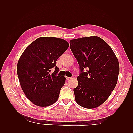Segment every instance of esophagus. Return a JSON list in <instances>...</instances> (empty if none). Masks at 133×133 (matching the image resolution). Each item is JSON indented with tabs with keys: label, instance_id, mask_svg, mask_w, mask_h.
<instances>
[{
	"label": "esophagus",
	"instance_id": "obj_1",
	"mask_svg": "<svg viewBox=\"0 0 133 133\" xmlns=\"http://www.w3.org/2000/svg\"><path fill=\"white\" fill-rule=\"evenodd\" d=\"M66 80H69L71 79V78H70V77H68V76H66Z\"/></svg>",
	"mask_w": 133,
	"mask_h": 133
}]
</instances>
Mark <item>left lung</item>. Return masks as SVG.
Here are the masks:
<instances>
[{"label":"left lung","instance_id":"left-lung-1","mask_svg":"<svg viewBox=\"0 0 133 133\" xmlns=\"http://www.w3.org/2000/svg\"><path fill=\"white\" fill-rule=\"evenodd\" d=\"M70 46L80 70L78 87L74 89L75 101L85 108L98 107L117 83L118 59L111 47L96 36L72 39Z\"/></svg>","mask_w":133,"mask_h":133}]
</instances>
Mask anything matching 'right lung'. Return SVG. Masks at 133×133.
Instances as JSON below:
<instances>
[{
	"mask_svg": "<svg viewBox=\"0 0 133 133\" xmlns=\"http://www.w3.org/2000/svg\"><path fill=\"white\" fill-rule=\"evenodd\" d=\"M69 44L63 39L41 37L28 45L17 64L20 84L26 98L35 105L45 107L57 101L65 83V76H57V60ZM55 67V73H49Z\"/></svg>",
	"mask_w": 133,
	"mask_h": 133,
	"instance_id": "add662e5",
	"label": "right lung"
}]
</instances>
